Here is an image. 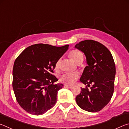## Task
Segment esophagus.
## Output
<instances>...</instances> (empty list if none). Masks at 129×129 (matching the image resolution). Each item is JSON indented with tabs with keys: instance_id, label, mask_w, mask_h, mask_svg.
<instances>
[{
	"instance_id": "obj_1",
	"label": "esophagus",
	"mask_w": 129,
	"mask_h": 129,
	"mask_svg": "<svg viewBox=\"0 0 129 129\" xmlns=\"http://www.w3.org/2000/svg\"><path fill=\"white\" fill-rule=\"evenodd\" d=\"M64 87H66V88H71L73 87V85H69V84H66V85H64Z\"/></svg>"
}]
</instances>
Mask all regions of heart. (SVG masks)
<instances>
[{"mask_svg": "<svg viewBox=\"0 0 129 129\" xmlns=\"http://www.w3.org/2000/svg\"><path fill=\"white\" fill-rule=\"evenodd\" d=\"M69 56L74 62L77 64H80L84 59V56L82 51L79 50H73L69 54ZM60 59H59L55 64V69L58 70L60 66ZM79 75L77 73H66L63 74L60 77L61 82L71 84L75 83L78 79Z\"/></svg>", "mask_w": 129, "mask_h": 129, "instance_id": "obj_1", "label": "heart"}]
</instances>
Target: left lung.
Returning a JSON list of instances; mask_svg holds the SVG:
<instances>
[{
  "label": "left lung",
  "instance_id": "left-lung-1",
  "mask_svg": "<svg viewBox=\"0 0 129 129\" xmlns=\"http://www.w3.org/2000/svg\"><path fill=\"white\" fill-rule=\"evenodd\" d=\"M75 47L84 53L88 64L80 79L86 87L81 88L76 97V103L86 111L99 112L109 103L113 94L116 75L113 58L107 47L94 40L83 41Z\"/></svg>",
  "mask_w": 129,
  "mask_h": 129
}]
</instances>
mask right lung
Masks as SVG:
<instances>
[{
    "label": "right lung",
    "instance_id": "add662e5",
    "mask_svg": "<svg viewBox=\"0 0 129 129\" xmlns=\"http://www.w3.org/2000/svg\"><path fill=\"white\" fill-rule=\"evenodd\" d=\"M69 45L57 47L35 44L17 56L13 68L12 87L17 103L29 113L43 114L56 103L58 91L62 84H54L55 64Z\"/></svg>",
    "mask_w": 129,
    "mask_h": 129
}]
</instances>
